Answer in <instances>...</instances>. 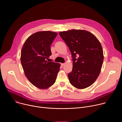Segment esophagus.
<instances>
[{
  "label": "esophagus",
  "instance_id": "obj_1",
  "mask_svg": "<svg viewBox=\"0 0 122 122\" xmlns=\"http://www.w3.org/2000/svg\"><path fill=\"white\" fill-rule=\"evenodd\" d=\"M61 66H65V63H61Z\"/></svg>",
  "mask_w": 122,
  "mask_h": 122
}]
</instances>
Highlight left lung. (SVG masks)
Segmentation results:
<instances>
[{
    "instance_id": "8db88e82",
    "label": "left lung",
    "mask_w": 122,
    "mask_h": 122,
    "mask_svg": "<svg viewBox=\"0 0 122 122\" xmlns=\"http://www.w3.org/2000/svg\"><path fill=\"white\" fill-rule=\"evenodd\" d=\"M59 34L73 58L72 70L68 74L69 82L77 89L88 87L101 71L104 56L100 42L94 35L84 30L72 29L60 32Z\"/></svg>"
}]
</instances>
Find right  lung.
Returning <instances> with one entry per match:
<instances>
[{"instance_id":"add662e5","label":"right lung","mask_w":122,"mask_h":122,"mask_svg":"<svg viewBox=\"0 0 122 122\" xmlns=\"http://www.w3.org/2000/svg\"><path fill=\"white\" fill-rule=\"evenodd\" d=\"M57 33L39 31L30 36L22 48L21 62L25 76L36 87L46 89L56 81L60 64L48 62L50 46Z\"/></svg>"}]
</instances>
